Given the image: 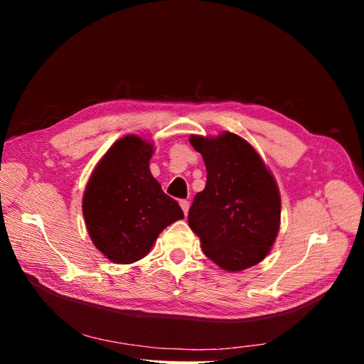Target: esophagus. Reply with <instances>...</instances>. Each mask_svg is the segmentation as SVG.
<instances>
[{
    "label": "esophagus",
    "mask_w": 364,
    "mask_h": 364,
    "mask_svg": "<svg viewBox=\"0 0 364 364\" xmlns=\"http://www.w3.org/2000/svg\"><path fill=\"white\" fill-rule=\"evenodd\" d=\"M179 205H181V208H182L183 214H185V215L188 214V209H190V202H188V200H181V202H179Z\"/></svg>",
    "instance_id": "esophagus-1"
}]
</instances>
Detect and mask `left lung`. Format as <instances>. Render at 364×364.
Instances as JSON below:
<instances>
[{
    "label": "left lung",
    "instance_id": "1",
    "mask_svg": "<svg viewBox=\"0 0 364 364\" xmlns=\"http://www.w3.org/2000/svg\"><path fill=\"white\" fill-rule=\"evenodd\" d=\"M190 142L206 167L205 190L188 213L203 253L228 272L255 266L269 255L279 230L277 181L258 151L235 134L193 135Z\"/></svg>",
    "mask_w": 364,
    "mask_h": 364
}]
</instances>
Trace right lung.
Listing matches in <instances>:
<instances>
[{
	"label": "right lung",
	"mask_w": 364,
	"mask_h": 364,
	"mask_svg": "<svg viewBox=\"0 0 364 364\" xmlns=\"http://www.w3.org/2000/svg\"><path fill=\"white\" fill-rule=\"evenodd\" d=\"M153 144L136 135L118 139L97 164L83 194V217L94 246L117 264L144 258L158 235L183 218L149 162Z\"/></svg>",
	"instance_id": "1"
}]
</instances>
